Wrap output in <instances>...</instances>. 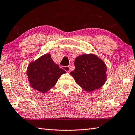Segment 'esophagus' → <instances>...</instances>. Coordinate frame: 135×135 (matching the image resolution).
Masks as SVG:
<instances>
[{"label": "esophagus", "mask_w": 135, "mask_h": 135, "mask_svg": "<svg viewBox=\"0 0 135 135\" xmlns=\"http://www.w3.org/2000/svg\"><path fill=\"white\" fill-rule=\"evenodd\" d=\"M63 69L65 70L66 72H70V67L69 66H63Z\"/></svg>", "instance_id": "1"}]
</instances>
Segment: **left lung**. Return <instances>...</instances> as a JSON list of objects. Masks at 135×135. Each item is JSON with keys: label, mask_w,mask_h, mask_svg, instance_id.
<instances>
[{"label": "left lung", "mask_w": 135, "mask_h": 135, "mask_svg": "<svg viewBox=\"0 0 135 135\" xmlns=\"http://www.w3.org/2000/svg\"><path fill=\"white\" fill-rule=\"evenodd\" d=\"M75 69L70 73L76 84L87 92L98 89L107 80L105 63L94 54L79 56L75 60Z\"/></svg>", "instance_id": "8db88e82"}]
</instances>
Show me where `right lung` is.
Returning <instances> with one entry per match:
<instances>
[{"instance_id":"add662e5","label":"right lung","mask_w":135,"mask_h":135,"mask_svg":"<svg viewBox=\"0 0 135 135\" xmlns=\"http://www.w3.org/2000/svg\"><path fill=\"white\" fill-rule=\"evenodd\" d=\"M65 73V70L54 62L49 53L31 62L27 70L31 86L42 93L53 88L61 75Z\"/></svg>"}]
</instances>
